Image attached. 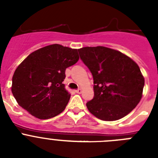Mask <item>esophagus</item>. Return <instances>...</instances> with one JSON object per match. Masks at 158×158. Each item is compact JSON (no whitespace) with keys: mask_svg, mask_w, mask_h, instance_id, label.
<instances>
[{"mask_svg":"<svg viewBox=\"0 0 158 158\" xmlns=\"http://www.w3.org/2000/svg\"><path fill=\"white\" fill-rule=\"evenodd\" d=\"M75 93H77V94H81V93H82V89H77V90H75Z\"/></svg>","mask_w":158,"mask_h":158,"instance_id":"obj_1","label":"esophagus"}]
</instances>
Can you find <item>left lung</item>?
I'll use <instances>...</instances> for the list:
<instances>
[{"label": "left lung", "mask_w": 158, "mask_h": 158, "mask_svg": "<svg viewBox=\"0 0 158 158\" xmlns=\"http://www.w3.org/2000/svg\"><path fill=\"white\" fill-rule=\"evenodd\" d=\"M78 51L94 77V98L86 104L89 111L106 121L117 120L132 111L142 98L144 86L137 63L119 51L102 46Z\"/></svg>", "instance_id": "8db88e82"}]
</instances>
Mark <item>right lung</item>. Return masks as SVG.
<instances>
[{
    "mask_svg": "<svg viewBox=\"0 0 158 158\" xmlns=\"http://www.w3.org/2000/svg\"><path fill=\"white\" fill-rule=\"evenodd\" d=\"M79 59L77 49L60 44L47 46L28 55L12 78L11 92L16 102L41 120L59 115L70 98L63 84L65 69Z\"/></svg>",
    "mask_w": 158,
    "mask_h": 158,
    "instance_id": "add662e5",
    "label": "right lung"
}]
</instances>
